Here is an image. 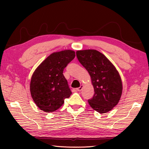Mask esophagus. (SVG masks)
Listing matches in <instances>:
<instances>
[{
  "label": "esophagus",
  "instance_id": "1",
  "mask_svg": "<svg viewBox=\"0 0 149 149\" xmlns=\"http://www.w3.org/2000/svg\"><path fill=\"white\" fill-rule=\"evenodd\" d=\"M82 88H83V86H81L79 87V88H76V90L77 91H81V90H82Z\"/></svg>",
  "mask_w": 149,
  "mask_h": 149
}]
</instances>
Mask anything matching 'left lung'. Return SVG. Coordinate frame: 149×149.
Returning a JSON list of instances; mask_svg holds the SVG:
<instances>
[{
    "mask_svg": "<svg viewBox=\"0 0 149 149\" xmlns=\"http://www.w3.org/2000/svg\"><path fill=\"white\" fill-rule=\"evenodd\" d=\"M76 56L89 73L94 88L93 97L88 103L99 113H107L118 103L122 95L119 73L109 60L96 50H78Z\"/></svg>",
    "mask_w": 149,
    "mask_h": 149,
    "instance_id": "left-lung-1",
    "label": "left lung"
}]
</instances>
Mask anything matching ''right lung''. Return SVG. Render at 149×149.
Returning a JSON list of instances; mask_svg holds the SVG:
<instances>
[{"mask_svg":"<svg viewBox=\"0 0 149 149\" xmlns=\"http://www.w3.org/2000/svg\"><path fill=\"white\" fill-rule=\"evenodd\" d=\"M75 56V52L71 50L54 52L34 72L30 84L31 94L34 103L44 112L55 111L71 95L63 73Z\"/></svg>","mask_w":149,"mask_h":149,"instance_id":"add662e5","label":"right lung"}]
</instances>
